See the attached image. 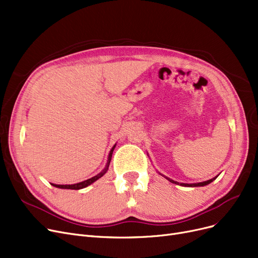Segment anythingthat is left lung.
<instances>
[{"mask_svg":"<svg viewBox=\"0 0 258 258\" xmlns=\"http://www.w3.org/2000/svg\"><path fill=\"white\" fill-rule=\"evenodd\" d=\"M158 174H159V175H161L162 177H164L165 179H167V180H169V181H170V182H172V183H175V184H178V185H181V186H187V187H196V186H205V185H208V184H210L211 182L214 181L215 179L218 177V175H217L216 177L210 179V180L203 181V182H197V183H183V182H178V181H175V180H173V179H171V178H169V177H166V176L162 175L160 172H158Z\"/></svg>","mask_w":258,"mask_h":258,"instance_id":"obj_1","label":"left lung"}]
</instances>
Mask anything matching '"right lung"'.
<instances>
[{
    "mask_svg": "<svg viewBox=\"0 0 258 258\" xmlns=\"http://www.w3.org/2000/svg\"><path fill=\"white\" fill-rule=\"evenodd\" d=\"M116 145H117V143H115L114 147L111 148V150L109 151V154H108V156H107V161H106V164H105V166H104V169H103L101 172H100L99 174H97L96 176H94V177H92V178H89V179H86V180H84V181L78 182V183H74V184H55V183H50V184L53 185V186H55V187L65 188V189H81V188H84V187H86V186H88V185H91L92 183H94L95 181H97L98 179L101 178V177L107 172L109 163H110V160H111V155H113V152H114V150H115V148H116Z\"/></svg>",
    "mask_w": 258,
    "mask_h": 258,
    "instance_id": "1",
    "label": "right lung"
}]
</instances>
